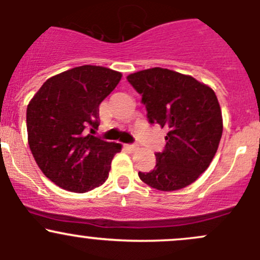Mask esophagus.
I'll list each match as a JSON object with an SVG mask.
<instances>
[{
	"label": "esophagus",
	"mask_w": 260,
	"mask_h": 260,
	"mask_svg": "<svg viewBox=\"0 0 260 260\" xmlns=\"http://www.w3.org/2000/svg\"><path fill=\"white\" fill-rule=\"evenodd\" d=\"M125 148L129 149V151H136V149H137V146H136V145H127V146H125Z\"/></svg>",
	"instance_id": "1"
}]
</instances>
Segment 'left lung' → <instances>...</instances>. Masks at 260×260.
I'll return each instance as SVG.
<instances>
[{
  "label": "left lung",
  "instance_id": "1",
  "mask_svg": "<svg viewBox=\"0 0 260 260\" xmlns=\"http://www.w3.org/2000/svg\"><path fill=\"white\" fill-rule=\"evenodd\" d=\"M142 95L149 123L166 127V146L156 153V166L138 172L159 191H176L195 182L210 166L222 135L216 94L191 75L151 68L127 77Z\"/></svg>",
  "mask_w": 260,
  "mask_h": 260
}]
</instances>
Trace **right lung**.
<instances>
[{"instance_id":"1","label":"right lung","mask_w":260,"mask_h":260,"mask_svg":"<svg viewBox=\"0 0 260 260\" xmlns=\"http://www.w3.org/2000/svg\"><path fill=\"white\" fill-rule=\"evenodd\" d=\"M122 74L83 65L49 78L26 111L27 141L36 164L55 185L86 192L108 179L119 143L91 133L99 125V104L114 90Z\"/></svg>"}]
</instances>
